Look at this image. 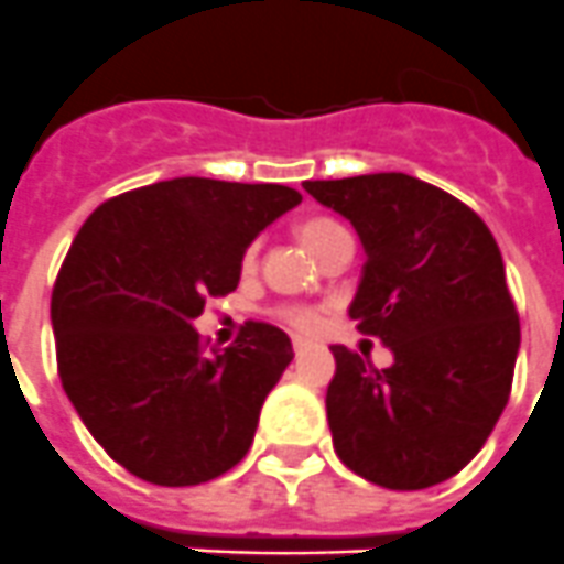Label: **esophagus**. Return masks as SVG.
I'll use <instances>...</instances> for the list:
<instances>
[{
  "instance_id": "obj_1",
  "label": "esophagus",
  "mask_w": 564,
  "mask_h": 564,
  "mask_svg": "<svg viewBox=\"0 0 564 564\" xmlns=\"http://www.w3.org/2000/svg\"><path fill=\"white\" fill-rule=\"evenodd\" d=\"M305 350H307V341H302V338H293V352H296V356H302Z\"/></svg>"
}]
</instances>
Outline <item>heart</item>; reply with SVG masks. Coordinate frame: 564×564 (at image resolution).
<instances>
[{
  "label": "heart",
  "mask_w": 564,
  "mask_h": 564,
  "mask_svg": "<svg viewBox=\"0 0 564 564\" xmlns=\"http://www.w3.org/2000/svg\"><path fill=\"white\" fill-rule=\"evenodd\" d=\"M296 234H299V239L305 242L307 251L316 253L318 257V253H322V248H325L333 237L344 234V228L338 226L336 220H327V217H313V220L302 223V226L296 228ZM257 253H259L257 242H251V246L242 251V262H239V265H242V271H251V268L257 265ZM276 316L299 333H316L318 327H322V313H318L316 307H307V305L279 307Z\"/></svg>",
  "instance_id": "1"
}]
</instances>
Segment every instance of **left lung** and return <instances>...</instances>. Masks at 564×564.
Returning <instances> with one entry per match:
<instances>
[{
	"label": "left lung",
	"instance_id": "obj_1",
	"mask_svg": "<svg viewBox=\"0 0 564 564\" xmlns=\"http://www.w3.org/2000/svg\"><path fill=\"white\" fill-rule=\"evenodd\" d=\"M302 186L356 226L367 262L350 318L395 356L378 370L330 347L338 460L392 491L449 480L482 449L514 381L520 316L497 239L466 203L410 174Z\"/></svg>",
	"mask_w": 564,
	"mask_h": 564
}]
</instances>
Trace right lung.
Segmentation results:
<instances>
[{
	"label": "right lung",
	"mask_w": 564,
	"mask_h": 564,
	"mask_svg": "<svg viewBox=\"0 0 564 564\" xmlns=\"http://www.w3.org/2000/svg\"><path fill=\"white\" fill-rule=\"evenodd\" d=\"M279 183L174 177L101 203L53 285L58 378L89 435L129 475L200 486L248 455L291 338L246 322L208 350L192 322L239 282L268 223L299 206Z\"/></svg>",
	"instance_id": "obj_1"
}]
</instances>
